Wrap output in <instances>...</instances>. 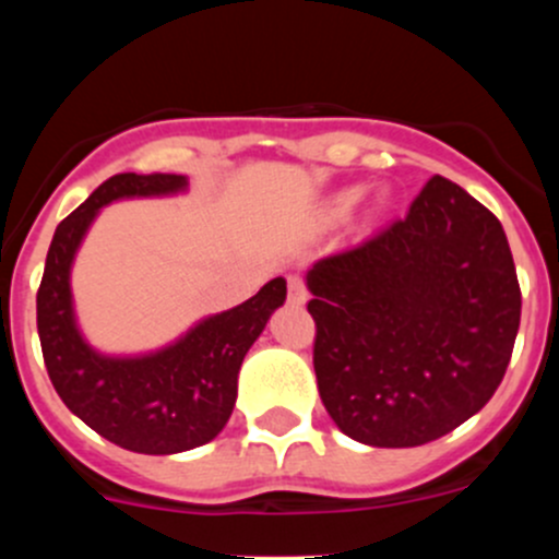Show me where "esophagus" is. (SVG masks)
<instances>
[{
  "instance_id": "obj_1",
  "label": "esophagus",
  "mask_w": 559,
  "mask_h": 559,
  "mask_svg": "<svg viewBox=\"0 0 559 559\" xmlns=\"http://www.w3.org/2000/svg\"><path fill=\"white\" fill-rule=\"evenodd\" d=\"M286 286H289V300L295 302V306H302V302L308 300L306 281H302L300 275H289V281H286Z\"/></svg>"
}]
</instances>
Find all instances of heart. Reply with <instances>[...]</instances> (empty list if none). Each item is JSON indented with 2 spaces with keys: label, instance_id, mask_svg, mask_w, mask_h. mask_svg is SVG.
<instances>
[{
  "label": "heart",
  "instance_id": "1",
  "mask_svg": "<svg viewBox=\"0 0 559 559\" xmlns=\"http://www.w3.org/2000/svg\"><path fill=\"white\" fill-rule=\"evenodd\" d=\"M354 197H357V191H348V194H346V197H343V200H341V202H343V205H348V202H352V200H354Z\"/></svg>",
  "mask_w": 559,
  "mask_h": 559
}]
</instances>
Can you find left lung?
<instances>
[{"label":"left lung","instance_id":"1","mask_svg":"<svg viewBox=\"0 0 559 559\" xmlns=\"http://www.w3.org/2000/svg\"><path fill=\"white\" fill-rule=\"evenodd\" d=\"M313 370L341 432L408 449L489 403L520 330L514 257L492 211L432 175L397 218L308 273Z\"/></svg>","mask_w":559,"mask_h":559}]
</instances>
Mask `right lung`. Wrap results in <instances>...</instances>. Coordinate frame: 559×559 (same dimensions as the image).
I'll return each mask as SVG.
<instances>
[{"mask_svg":"<svg viewBox=\"0 0 559 559\" xmlns=\"http://www.w3.org/2000/svg\"><path fill=\"white\" fill-rule=\"evenodd\" d=\"M183 186V175L173 173L107 178L56 227L37 289V332L50 384L78 419L138 454L189 452L224 430L246 352L286 300V281L273 278L243 306L200 321L148 357H103L83 341L72 316L70 267L88 224L107 202L173 194Z\"/></svg>","mask_w":559,"mask_h":559,"instance_id":"obj_1","label":"right lung"}]
</instances>
